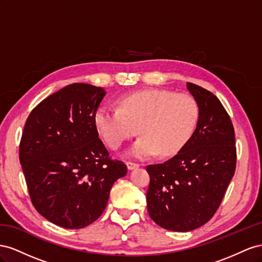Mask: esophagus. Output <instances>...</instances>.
Masks as SVG:
<instances>
[{
	"label": "esophagus",
	"mask_w": 262,
	"mask_h": 262,
	"mask_svg": "<svg viewBox=\"0 0 262 262\" xmlns=\"http://www.w3.org/2000/svg\"><path fill=\"white\" fill-rule=\"evenodd\" d=\"M127 168H128V170H134V169H137V168H139V164H138V163H135V162L128 161V162H127Z\"/></svg>",
	"instance_id": "obj_1"
}]
</instances>
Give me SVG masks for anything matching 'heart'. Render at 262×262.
Segmentation results:
<instances>
[{"mask_svg": "<svg viewBox=\"0 0 262 262\" xmlns=\"http://www.w3.org/2000/svg\"><path fill=\"white\" fill-rule=\"evenodd\" d=\"M199 105L193 96L148 89L123 95L118 108L102 105L94 114V125L111 149L121 148L136 135L129 155L138 159L156 154L172 156L188 143L199 121Z\"/></svg>", "mask_w": 262, "mask_h": 262, "instance_id": "1", "label": "heart"}]
</instances>
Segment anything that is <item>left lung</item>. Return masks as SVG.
Returning <instances> with one entry per match:
<instances>
[{
  "label": "left lung",
  "instance_id": "obj_1",
  "mask_svg": "<svg viewBox=\"0 0 262 262\" xmlns=\"http://www.w3.org/2000/svg\"><path fill=\"white\" fill-rule=\"evenodd\" d=\"M199 105L196 128L173 158L147 166L150 184L147 207L164 229L190 231L204 225L217 211L235 173V132L221 101L188 82Z\"/></svg>",
  "mask_w": 262,
  "mask_h": 262
}]
</instances>
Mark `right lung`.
<instances>
[{
  "label": "right lung",
  "mask_w": 262,
  "mask_h": 262,
  "mask_svg": "<svg viewBox=\"0 0 262 262\" xmlns=\"http://www.w3.org/2000/svg\"><path fill=\"white\" fill-rule=\"evenodd\" d=\"M106 92L73 83L41 101L29 114L19 161L33 205L56 225L83 228L106 207L110 191L126 176L99 138L94 114Z\"/></svg>",
  "instance_id": "add662e5"
}]
</instances>
